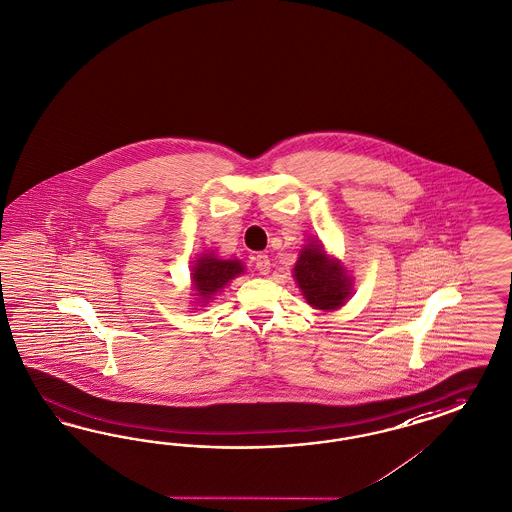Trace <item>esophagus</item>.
<instances>
[{"mask_svg":"<svg viewBox=\"0 0 512 512\" xmlns=\"http://www.w3.org/2000/svg\"><path fill=\"white\" fill-rule=\"evenodd\" d=\"M255 268H257L261 274H268V272H270V257H268L266 253L255 255Z\"/></svg>","mask_w":512,"mask_h":512,"instance_id":"1","label":"esophagus"}]
</instances>
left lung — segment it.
I'll return each instance as SVG.
<instances>
[{"label": "left lung", "instance_id": "left-lung-1", "mask_svg": "<svg viewBox=\"0 0 512 512\" xmlns=\"http://www.w3.org/2000/svg\"><path fill=\"white\" fill-rule=\"evenodd\" d=\"M293 272L302 295L317 310H338L351 295V278L345 268L317 242L300 249Z\"/></svg>", "mask_w": 512, "mask_h": 512}]
</instances>
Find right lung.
Instances as JSON below:
<instances>
[{
  "mask_svg": "<svg viewBox=\"0 0 512 512\" xmlns=\"http://www.w3.org/2000/svg\"><path fill=\"white\" fill-rule=\"evenodd\" d=\"M244 272V264L238 259H217L214 253L201 255L191 268L193 289L201 302H208L231 281Z\"/></svg>",
  "mask_w": 512,
  "mask_h": 512,
  "instance_id": "right-lung-1",
  "label": "right lung"
}]
</instances>
